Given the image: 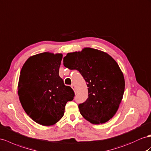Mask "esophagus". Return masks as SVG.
I'll use <instances>...</instances> for the list:
<instances>
[{"label": "esophagus", "instance_id": "34e87169", "mask_svg": "<svg viewBox=\"0 0 151 151\" xmlns=\"http://www.w3.org/2000/svg\"><path fill=\"white\" fill-rule=\"evenodd\" d=\"M71 88H73V91H74V92H75V93L76 94V90H75V86L73 84H72L71 86Z\"/></svg>", "mask_w": 151, "mask_h": 151}]
</instances>
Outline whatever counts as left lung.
Masks as SVG:
<instances>
[{"label": "left lung", "mask_w": 151, "mask_h": 151, "mask_svg": "<svg viewBox=\"0 0 151 151\" xmlns=\"http://www.w3.org/2000/svg\"><path fill=\"white\" fill-rule=\"evenodd\" d=\"M63 62L65 67L78 70L87 83L88 98L78 105L81 115L94 124L109 121L124 92V78L118 64L108 53L91 48L68 53Z\"/></svg>", "instance_id": "left-lung-1"}]
</instances>
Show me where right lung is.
I'll list each match as a JSON object with an SVG mask.
<instances>
[{"instance_id": "right-lung-1", "label": "right lung", "mask_w": 151, "mask_h": 151, "mask_svg": "<svg viewBox=\"0 0 151 151\" xmlns=\"http://www.w3.org/2000/svg\"><path fill=\"white\" fill-rule=\"evenodd\" d=\"M63 54L44 52L29 57L21 69L18 94L23 109L42 126L55 124L75 92L59 76Z\"/></svg>"}]
</instances>
